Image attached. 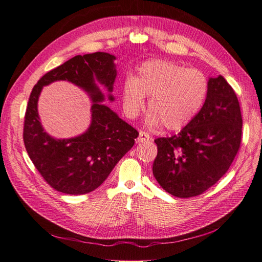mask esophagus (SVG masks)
<instances>
[{
	"instance_id": "1",
	"label": "esophagus",
	"mask_w": 262,
	"mask_h": 262,
	"mask_svg": "<svg viewBox=\"0 0 262 262\" xmlns=\"http://www.w3.org/2000/svg\"><path fill=\"white\" fill-rule=\"evenodd\" d=\"M149 139H150V137H149V135H148L147 133H145V132H143V130L139 132V136H138V139H137L138 143L147 142V141H149Z\"/></svg>"
}]
</instances>
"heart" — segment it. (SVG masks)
<instances>
[{"mask_svg":"<svg viewBox=\"0 0 262 262\" xmlns=\"http://www.w3.org/2000/svg\"><path fill=\"white\" fill-rule=\"evenodd\" d=\"M209 79L202 71L168 60H149L137 68L135 78L123 84L126 114L136 117L148 97L145 123L148 127L161 124L168 130H181L190 125L202 109L209 94Z\"/></svg>","mask_w":262,"mask_h":262,"instance_id":"1","label":"heart"}]
</instances>
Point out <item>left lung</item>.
<instances>
[{"mask_svg": "<svg viewBox=\"0 0 262 262\" xmlns=\"http://www.w3.org/2000/svg\"><path fill=\"white\" fill-rule=\"evenodd\" d=\"M209 94L192 123L178 135L155 139L153 174L174 196L202 194L227 173L241 143L238 98L222 76L209 78Z\"/></svg>", "mask_w": 262, "mask_h": 262, "instance_id": "8db88e82", "label": "left lung"}]
</instances>
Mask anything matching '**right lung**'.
<instances>
[{
    "instance_id": "obj_1",
    "label": "right lung",
    "mask_w": 262,
    "mask_h": 262,
    "mask_svg": "<svg viewBox=\"0 0 262 262\" xmlns=\"http://www.w3.org/2000/svg\"><path fill=\"white\" fill-rule=\"evenodd\" d=\"M116 57L107 52L76 56L42 77L30 95L23 141L28 154L47 183L58 192L86 194L99 187L116 164L128 151L138 132L106 106L114 101ZM64 80L82 89L92 100L91 125L86 132L70 139H54L39 121L37 101L41 88Z\"/></svg>"
}]
</instances>
